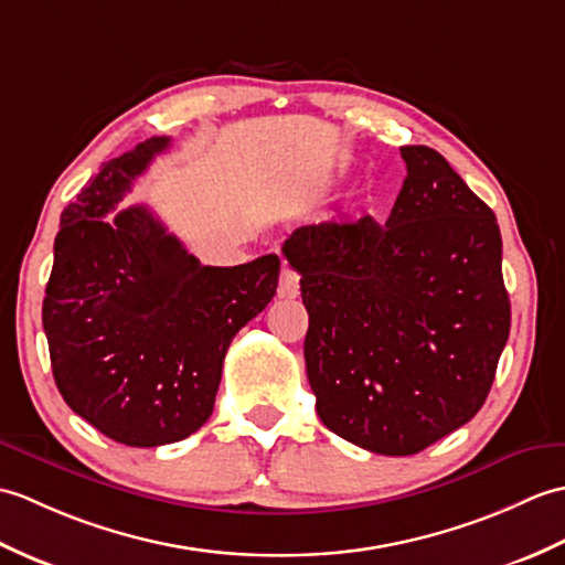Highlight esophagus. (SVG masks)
Listing matches in <instances>:
<instances>
[{"mask_svg":"<svg viewBox=\"0 0 565 565\" xmlns=\"http://www.w3.org/2000/svg\"><path fill=\"white\" fill-rule=\"evenodd\" d=\"M299 295V273L290 266H282L280 270V282H278V297L292 299Z\"/></svg>","mask_w":565,"mask_h":565,"instance_id":"obj_1","label":"esophagus"}]
</instances>
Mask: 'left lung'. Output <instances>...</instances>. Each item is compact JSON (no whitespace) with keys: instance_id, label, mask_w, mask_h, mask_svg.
Returning a JSON list of instances; mask_svg holds the SVG:
<instances>
[{"instance_id":"1","label":"left lung","mask_w":565,"mask_h":565,"mask_svg":"<svg viewBox=\"0 0 565 565\" xmlns=\"http://www.w3.org/2000/svg\"><path fill=\"white\" fill-rule=\"evenodd\" d=\"M384 224L370 215L292 232L317 413L343 440L406 457L469 423L510 335L493 210L425 145Z\"/></svg>"}]
</instances>
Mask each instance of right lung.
<instances>
[{"label": "right lung", "instance_id": "1", "mask_svg": "<svg viewBox=\"0 0 565 565\" xmlns=\"http://www.w3.org/2000/svg\"><path fill=\"white\" fill-rule=\"evenodd\" d=\"M169 147L110 159L60 217L43 329L67 406L128 447L179 443L215 406L232 338L275 295L278 256L203 266L145 205L107 217Z\"/></svg>", "mask_w": 565, "mask_h": 565}]
</instances>
